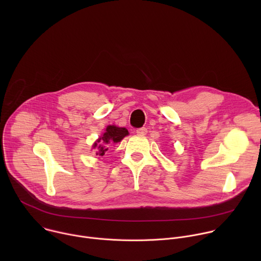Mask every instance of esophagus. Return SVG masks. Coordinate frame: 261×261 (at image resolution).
<instances>
[{"label":"esophagus","instance_id":"esophagus-1","mask_svg":"<svg viewBox=\"0 0 261 261\" xmlns=\"http://www.w3.org/2000/svg\"><path fill=\"white\" fill-rule=\"evenodd\" d=\"M136 133H137L138 135H145V134L147 133V129H146L145 127H141V128H138V129L136 130Z\"/></svg>","mask_w":261,"mask_h":261}]
</instances>
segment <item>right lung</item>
<instances>
[{"label":"right lung","mask_w":261,"mask_h":261,"mask_svg":"<svg viewBox=\"0 0 261 261\" xmlns=\"http://www.w3.org/2000/svg\"><path fill=\"white\" fill-rule=\"evenodd\" d=\"M129 132L126 128H120L117 126H107L103 135L95 142L94 147H97V156H103L108 150V144L120 142Z\"/></svg>","instance_id":"1"}]
</instances>
